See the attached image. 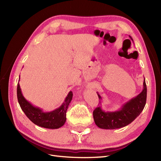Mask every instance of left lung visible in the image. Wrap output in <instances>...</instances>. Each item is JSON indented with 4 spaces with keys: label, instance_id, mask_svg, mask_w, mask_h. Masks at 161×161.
<instances>
[{
    "label": "left lung",
    "instance_id": "1",
    "mask_svg": "<svg viewBox=\"0 0 161 161\" xmlns=\"http://www.w3.org/2000/svg\"><path fill=\"white\" fill-rule=\"evenodd\" d=\"M131 40L132 38L130 36ZM101 105L102 97L97 92ZM147 88L145 79L143 82V89L139 95L124 103L121 108L115 111H105L99 106L93 111V118L95 124L99 128L115 130L125 127L131 124L140 114L144 108L147 101Z\"/></svg>",
    "mask_w": 161,
    "mask_h": 161
}]
</instances>
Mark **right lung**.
<instances>
[{"mask_svg":"<svg viewBox=\"0 0 161 161\" xmlns=\"http://www.w3.org/2000/svg\"><path fill=\"white\" fill-rule=\"evenodd\" d=\"M17 94L18 102L21 109L33 124L48 129L60 128L65 124L66 111L72 99L73 94L72 91L69 92L64 103L59 108L50 112H44L42 109L33 106L30 102L26 100L22 94L19 82L17 84Z\"/></svg>","mask_w":161,"mask_h":161,"instance_id":"right-lung-1","label":"right lung"}]
</instances>
